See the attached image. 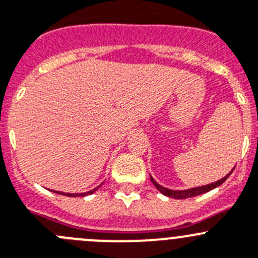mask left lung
Listing matches in <instances>:
<instances>
[{"instance_id":"left-lung-1","label":"left lung","mask_w":258,"mask_h":258,"mask_svg":"<svg viewBox=\"0 0 258 258\" xmlns=\"http://www.w3.org/2000/svg\"><path fill=\"white\" fill-rule=\"evenodd\" d=\"M234 170V168H233ZM233 170L230 171V173L233 172ZM230 173H228L225 177H223L222 180L217 181V182L214 183H209V185H205V186H200V187H192V188H188V190H170V188H166L163 187V186L158 185V183L154 181L153 177H151V181L153 182V185L156 186L157 190L159 191V192H162L163 195L168 196V198H173V199H187V198H194V196H198V195H201V194H205L208 192V191L213 190V188L218 187V186L222 185L223 182H224L225 180H227L228 177H229Z\"/></svg>"}]
</instances>
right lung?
<instances>
[{"label": "right lung", "mask_w": 258, "mask_h": 258, "mask_svg": "<svg viewBox=\"0 0 258 258\" xmlns=\"http://www.w3.org/2000/svg\"><path fill=\"white\" fill-rule=\"evenodd\" d=\"M100 187V186H99ZM97 190V187L96 188H94V190H91V191H88V192H83V194H64V192H59V191H57V194H60V195H66V196H86V195H91V194H94L95 191Z\"/></svg>", "instance_id": "right-lung-1"}]
</instances>
